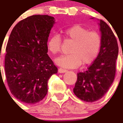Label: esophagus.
Masks as SVG:
<instances>
[{"label": "esophagus", "mask_w": 123, "mask_h": 123, "mask_svg": "<svg viewBox=\"0 0 123 123\" xmlns=\"http://www.w3.org/2000/svg\"><path fill=\"white\" fill-rule=\"evenodd\" d=\"M67 70L66 69H64V68H60L58 69V72L59 73H65V72H66Z\"/></svg>", "instance_id": "obj_1"}]
</instances>
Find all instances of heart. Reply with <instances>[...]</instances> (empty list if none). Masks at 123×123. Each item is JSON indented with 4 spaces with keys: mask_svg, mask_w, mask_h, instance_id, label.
I'll list each match as a JSON object with an SVG mask.
<instances>
[{
    "mask_svg": "<svg viewBox=\"0 0 123 123\" xmlns=\"http://www.w3.org/2000/svg\"><path fill=\"white\" fill-rule=\"evenodd\" d=\"M67 38L74 41L70 49V54L62 55L55 59L56 64L63 68H76L81 64H90L98 56L101 38L96 31H89L82 25H74L63 31ZM61 37L57 34L49 37L47 42V49L52 55H56L60 51Z\"/></svg>",
    "mask_w": 123,
    "mask_h": 123,
    "instance_id": "1",
    "label": "heart"
}]
</instances>
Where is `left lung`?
<instances>
[{"instance_id":"obj_1","label":"left lung","mask_w":123,"mask_h":123,"mask_svg":"<svg viewBox=\"0 0 123 123\" xmlns=\"http://www.w3.org/2000/svg\"><path fill=\"white\" fill-rule=\"evenodd\" d=\"M98 24L101 35L99 53L86 71L77 74L73 89L75 95L86 102H94L102 98L112 84L116 74L119 52L117 42L106 22L99 20Z\"/></svg>"}]
</instances>
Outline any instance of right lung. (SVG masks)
<instances>
[{
    "mask_svg": "<svg viewBox=\"0 0 123 123\" xmlns=\"http://www.w3.org/2000/svg\"><path fill=\"white\" fill-rule=\"evenodd\" d=\"M55 18L33 15L20 21L6 46V76L11 94L26 104H35L47 93V81L58 68L47 55V42Z\"/></svg>",
    "mask_w": 123,
    "mask_h": 123,
    "instance_id": "add662e5",
    "label": "right lung"
}]
</instances>
